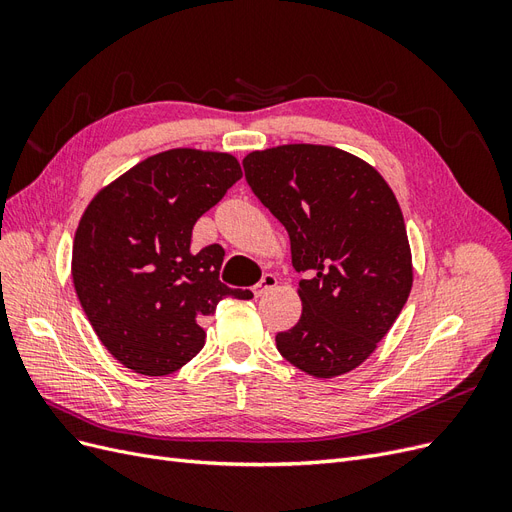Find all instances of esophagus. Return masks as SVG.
Masks as SVG:
<instances>
[{"instance_id": "obj_1", "label": "esophagus", "mask_w": 512, "mask_h": 512, "mask_svg": "<svg viewBox=\"0 0 512 512\" xmlns=\"http://www.w3.org/2000/svg\"><path fill=\"white\" fill-rule=\"evenodd\" d=\"M275 286H277V277L273 273H265L260 277V282L254 286V294H256V297H262V294L269 292Z\"/></svg>"}]
</instances>
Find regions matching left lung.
I'll use <instances>...</instances> for the list:
<instances>
[{
  "label": "left lung",
  "instance_id": "obj_1",
  "mask_svg": "<svg viewBox=\"0 0 512 512\" xmlns=\"http://www.w3.org/2000/svg\"><path fill=\"white\" fill-rule=\"evenodd\" d=\"M245 181L290 237L303 314L275 344L316 378L359 367L412 288L399 203L376 168L327 145H282L243 160Z\"/></svg>",
  "mask_w": 512,
  "mask_h": 512
}]
</instances>
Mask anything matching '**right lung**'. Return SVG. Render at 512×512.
Segmentation results:
<instances>
[{
	"instance_id": "right-lung-1",
	"label": "right lung",
	"mask_w": 512,
	"mask_h": 512,
	"mask_svg": "<svg viewBox=\"0 0 512 512\" xmlns=\"http://www.w3.org/2000/svg\"><path fill=\"white\" fill-rule=\"evenodd\" d=\"M241 166L230 153L168 149L91 200L72 245V280L104 348L143 376H166L203 350L200 320L250 290L220 282L224 247L192 252L196 220Z\"/></svg>"
}]
</instances>
